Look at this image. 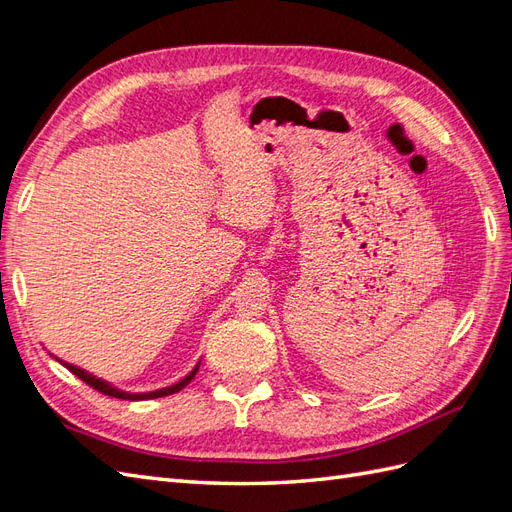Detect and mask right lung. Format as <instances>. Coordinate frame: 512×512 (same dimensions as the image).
Segmentation results:
<instances>
[{"mask_svg": "<svg viewBox=\"0 0 512 512\" xmlns=\"http://www.w3.org/2000/svg\"><path fill=\"white\" fill-rule=\"evenodd\" d=\"M51 356H53L55 361H59L61 365H64L66 369H70L74 376H79L83 382H87L89 386H94V389H98L100 393H104V395H111V397H117V399H128V401H143V399H158V397L173 395V393L181 391L183 386H188V384L192 382V378L196 376V371H198V367H200V361H198V363L192 367L190 374H185L179 382L170 384V386H162V389L147 391V393H132V391H123V389H119V386H115L113 382H108V380H104V378L94 376V374H91V371H87V369H83V367H79V365H72V363H68V361H61V359H57L55 354H51Z\"/></svg>", "mask_w": 512, "mask_h": 512, "instance_id": "1", "label": "right lung"}]
</instances>
